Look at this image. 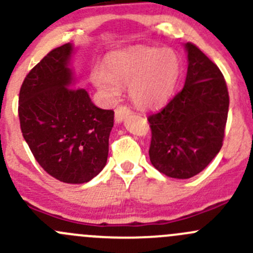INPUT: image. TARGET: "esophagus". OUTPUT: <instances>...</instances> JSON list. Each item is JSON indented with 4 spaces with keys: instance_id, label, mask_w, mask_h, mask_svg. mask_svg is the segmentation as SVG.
I'll list each match as a JSON object with an SVG mask.
<instances>
[{
    "instance_id": "esophagus-1",
    "label": "esophagus",
    "mask_w": 253,
    "mask_h": 253,
    "mask_svg": "<svg viewBox=\"0 0 253 253\" xmlns=\"http://www.w3.org/2000/svg\"><path fill=\"white\" fill-rule=\"evenodd\" d=\"M128 115H131V110H129L127 106L125 105L117 106V109L115 110V121L122 122L125 120V117H127Z\"/></svg>"
}]
</instances>
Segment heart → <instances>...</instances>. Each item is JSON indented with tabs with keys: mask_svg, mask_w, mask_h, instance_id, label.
Listing matches in <instances>:
<instances>
[{
	"mask_svg": "<svg viewBox=\"0 0 253 253\" xmlns=\"http://www.w3.org/2000/svg\"><path fill=\"white\" fill-rule=\"evenodd\" d=\"M180 76V60L172 50L136 46L112 53L105 71L95 70L90 79L109 99L116 100L121 88L129 86L131 100L139 108L167 103Z\"/></svg>",
	"mask_w": 253,
	"mask_h": 253,
	"instance_id": "b5f03b06",
	"label": "heart"
}]
</instances>
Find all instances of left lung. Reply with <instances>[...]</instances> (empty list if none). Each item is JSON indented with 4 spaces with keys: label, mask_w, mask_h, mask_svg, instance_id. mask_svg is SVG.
<instances>
[{
    "label": "left lung",
    "mask_w": 253,
    "mask_h": 253,
    "mask_svg": "<svg viewBox=\"0 0 253 253\" xmlns=\"http://www.w3.org/2000/svg\"><path fill=\"white\" fill-rule=\"evenodd\" d=\"M185 47V86L148 116L150 162L172 178H190L208 167L221 149L229 111L228 86L218 66L192 42Z\"/></svg>",
    "instance_id": "left-lung-1"
}]
</instances>
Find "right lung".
<instances>
[{"instance_id": "obj_1", "label": "right lung", "mask_w": 253, "mask_h": 253, "mask_svg": "<svg viewBox=\"0 0 253 253\" xmlns=\"http://www.w3.org/2000/svg\"><path fill=\"white\" fill-rule=\"evenodd\" d=\"M72 44L50 52L19 91L20 129L40 167L66 183H84L106 165L114 111L99 109L76 88L68 67Z\"/></svg>"}]
</instances>
